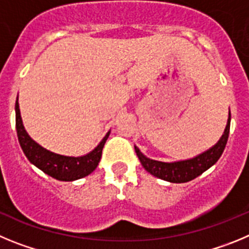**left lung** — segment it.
I'll return each instance as SVG.
<instances>
[{"instance_id":"obj_1","label":"left lung","mask_w":249,"mask_h":249,"mask_svg":"<svg viewBox=\"0 0 249 249\" xmlns=\"http://www.w3.org/2000/svg\"><path fill=\"white\" fill-rule=\"evenodd\" d=\"M230 124H231V111L228 113V120L226 129L223 131V135L219 138L217 144L206 150L205 152L200 155L195 156L192 159L181 161H174V162H163V161L152 160V159L146 158V156L140 151L138 146H135V152L140 160L141 165L147 172L155 176V178H161V180L169 181L172 183H182L189 182L194 180L197 176L208 170L214 163L218 161V159L222 155L225 150L226 144H227L228 135H230Z\"/></svg>"}]
</instances>
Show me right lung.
<instances>
[{"instance_id": "1", "label": "right lung", "mask_w": 249, "mask_h": 249, "mask_svg": "<svg viewBox=\"0 0 249 249\" xmlns=\"http://www.w3.org/2000/svg\"><path fill=\"white\" fill-rule=\"evenodd\" d=\"M16 130L18 136L19 145L23 150L26 158L33 163L36 167L49 175L51 178L59 181H74L78 178H83L97 169L102 158V151L104 147L105 141L109 138L110 131L103 138L95 149L83 156H66L59 155L55 152L49 151L43 146L36 142L23 126V122L19 111L18 97L16 100Z\"/></svg>"}]
</instances>
